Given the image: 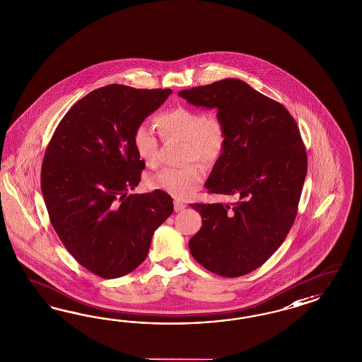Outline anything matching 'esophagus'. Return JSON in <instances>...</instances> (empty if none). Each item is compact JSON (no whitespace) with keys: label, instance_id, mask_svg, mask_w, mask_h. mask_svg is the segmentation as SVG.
Segmentation results:
<instances>
[{"label":"esophagus","instance_id":"1","mask_svg":"<svg viewBox=\"0 0 362 362\" xmlns=\"http://www.w3.org/2000/svg\"><path fill=\"white\" fill-rule=\"evenodd\" d=\"M185 207L186 205L184 202H181V201H178V199L175 201V210H176V211H181V210H184Z\"/></svg>","mask_w":362,"mask_h":362}]
</instances>
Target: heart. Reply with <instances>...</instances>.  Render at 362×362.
<instances>
[{
    "mask_svg": "<svg viewBox=\"0 0 362 362\" xmlns=\"http://www.w3.org/2000/svg\"><path fill=\"white\" fill-rule=\"evenodd\" d=\"M156 124L165 137L184 141L182 161H199L205 165L216 164L228 144V131L217 115L176 107L156 117ZM134 148L137 157L146 165L158 163V139L151 127L139 125L134 129ZM204 181V172L198 164L181 168H163L146 177V184L176 198L190 196Z\"/></svg>",
    "mask_w": 362,
    "mask_h": 362,
    "instance_id": "obj_1",
    "label": "heart"
}]
</instances>
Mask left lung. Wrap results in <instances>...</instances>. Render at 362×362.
<instances>
[{
	"mask_svg": "<svg viewBox=\"0 0 362 362\" xmlns=\"http://www.w3.org/2000/svg\"><path fill=\"white\" fill-rule=\"evenodd\" d=\"M187 103L216 108L228 131L223 155L207 178L209 193L233 204H190L202 226L189 240L199 264L237 278L260 267L280 247L298 214L307 152L284 105L239 79L182 90Z\"/></svg>",
	"mask_w": 362,
	"mask_h": 362,
	"instance_id": "1",
	"label": "left lung"
}]
</instances>
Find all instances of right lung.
Segmentation results:
<instances>
[{
	"label": "right lung",
	"instance_id": "obj_1",
	"mask_svg": "<svg viewBox=\"0 0 362 362\" xmlns=\"http://www.w3.org/2000/svg\"><path fill=\"white\" fill-rule=\"evenodd\" d=\"M170 93L123 84L93 90L63 116L45 152L42 196L52 228L75 260L104 279L137 269L173 213L163 190L128 194L145 168L134 129Z\"/></svg>",
	"mask_w": 362,
	"mask_h": 362
}]
</instances>
